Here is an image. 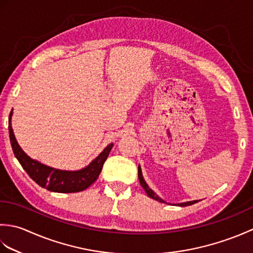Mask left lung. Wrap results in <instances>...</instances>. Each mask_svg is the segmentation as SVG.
<instances>
[{"mask_svg": "<svg viewBox=\"0 0 253 253\" xmlns=\"http://www.w3.org/2000/svg\"><path fill=\"white\" fill-rule=\"evenodd\" d=\"M138 178H139V181H140V185L142 186L144 191L147 192V195H148L150 198H152V199H154V200L160 201V202H162V203H166L164 200H162V199L159 198L157 195H155V193H154L151 189H150L149 186L146 184V181H144L143 177H142V173H141L140 166H139V168H138ZM197 202H198V200H196V201H189V202H184V203H179L178 206H180V207H187V206H191V204H195V203H197Z\"/></svg>", "mask_w": 253, "mask_h": 253, "instance_id": "obj_1", "label": "left lung"}]
</instances>
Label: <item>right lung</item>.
Instances as JSON below:
<instances>
[{"mask_svg":"<svg viewBox=\"0 0 253 253\" xmlns=\"http://www.w3.org/2000/svg\"><path fill=\"white\" fill-rule=\"evenodd\" d=\"M12 113L10 112L9 118H8V131H9V140L12 144L13 152L15 154L16 159L18 160L20 165L26 170V173L29 175L30 178L36 181L38 185L42 188H45L46 190L54 191V192H78L87 189L89 186H91L93 182L98 179V177L101 173L103 164L106 161L109 153L113 147V144H109L102 152L98 158L92 163H90L87 168H84L82 170L77 171H66V170H60L49 168L41 164L37 161L31 160L28 155H27L19 144L17 143L14 136L13 128L10 125V117H12Z\"/></svg>","mask_w":253,"mask_h":253,"instance_id":"obj_1","label":"right lung"}]
</instances>
